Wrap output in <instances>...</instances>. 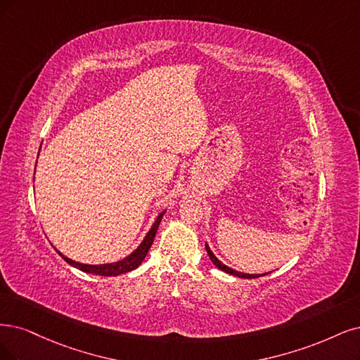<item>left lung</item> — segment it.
Listing matches in <instances>:
<instances>
[{"label":"left lung","instance_id":"8db88e82","mask_svg":"<svg viewBox=\"0 0 360 360\" xmlns=\"http://www.w3.org/2000/svg\"><path fill=\"white\" fill-rule=\"evenodd\" d=\"M206 250H207V255H209L210 261L214 262L219 270H222V271H225V273H229V274H233V276H237V277H243V278H257V277H259V274H246V273H238V271H236V270H233V269L227 267V265L222 264V262H221V261L214 255V252L210 250V248L207 246V243H206ZM265 274H269V273H265ZM265 274H261V276H265Z\"/></svg>","mask_w":360,"mask_h":360}]
</instances>
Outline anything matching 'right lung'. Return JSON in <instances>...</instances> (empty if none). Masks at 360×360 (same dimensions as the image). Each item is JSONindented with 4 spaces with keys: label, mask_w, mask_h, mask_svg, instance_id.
<instances>
[{
    "label": "right lung",
    "mask_w": 360,
    "mask_h": 360,
    "mask_svg": "<svg viewBox=\"0 0 360 360\" xmlns=\"http://www.w3.org/2000/svg\"><path fill=\"white\" fill-rule=\"evenodd\" d=\"M165 215V212H162L155 219V222L153 224L151 230L148 231V234L145 236V238L142 240V243L138 246V249L135 252H131V254L129 257H126L122 261H117V262H111V264H102V265H89V264H82V262H75L70 258H66L65 255H62L60 252L58 250V254L68 262L71 264L72 267L82 270L84 273H90V274H98V276H118V274H123V273H127V271H131L138 269L141 262L143 261V258L146 257V254H148V250L154 242V237H155V233H157V229H158V224L160 221H162Z\"/></svg>",
    "instance_id": "obj_1"
}]
</instances>
